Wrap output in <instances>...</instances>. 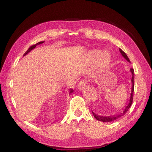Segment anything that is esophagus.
<instances>
[{
  "mask_svg": "<svg viewBox=\"0 0 152 152\" xmlns=\"http://www.w3.org/2000/svg\"><path fill=\"white\" fill-rule=\"evenodd\" d=\"M86 83H87V81L86 80L84 79L81 80L78 83V86H77V87H78V89L80 90H82L83 89L84 87L86 86Z\"/></svg>",
  "mask_w": 152,
  "mask_h": 152,
  "instance_id": "obj_1",
  "label": "esophagus"
}]
</instances>
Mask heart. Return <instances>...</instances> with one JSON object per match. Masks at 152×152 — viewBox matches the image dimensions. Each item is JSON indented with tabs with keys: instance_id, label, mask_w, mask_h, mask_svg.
I'll return each mask as SVG.
<instances>
[{
	"instance_id": "b5f03b06",
	"label": "heart",
	"mask_w": 152,
	"mask_h": 152,
	"mask_svg": "<svg viewBox=\"0 0 152 152\" xmlns=\"http://www.w3.org/2000/svg\"><path fill=\"white\" fill-rule=\"evenodd\" d=\"M100 53V51L98 50L91 51L89 54V58L90 60L92 61H96L98 59V70L99 71H103L105 69L107 68V66L109 65V63L111 62V56L110 53L107 51H105L101 53V54L99 56ZM99 57H98V56Z\"/></svg>"
}]
</instances>
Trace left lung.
Wrapping results in <instances>:
<instances>
[{"label": "left lung", "instance_id": "1", "mask_svg": "<svg viewBox=\"0 0 152 152\" xmlns=\"http://www.w3.org/2000/svg\"><path fill=\"white\" fill-rule=\"evenodd\" d=\"M120 52H121V54L122 55L123 57H124L127 61H128L129 62L130 61L129 59V58L128 57V56L126 55V53L123 51L122 50H121V48H120ZM130 70H131V72L132 73V93H131V96H130V99H129V102L128 105H126V108L124 109V110L123 111L122 113H121L119 114H117L116 115H114V116H98V115H96V114H94L93 112V114L94 116V118H96V120H98V121H101V122H112V121H115V120L118 119L119 118H121V116H124L127 112H128V111L129 110V107H131V105L132 104V102H133V92H134V77H135V76H134V70L133 69L131 68V69H130Z\"/></svg>", "mask_w": 152, "mask_h": 152}]
</instances>
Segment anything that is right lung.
I'll return each instance as SVG.
<instances>
[{"instance_id": "obj_1", "label": "right lung", "mask_w": 152, "mask_h": 152, "mask_svg": "<svg viewBox=\"0 0 152 152\" xmlns=\"http://www.w3.org/2000/svg\"><path fill=\"white\" fill-rule=\"evenodd\" d=\"M44 43V41H41V42H39V43H36V44H35V45H31V46H30V48L28 49L27 50V51L24 53V56H25L26 54H27L28 52H29L30 51H31V50H32V49H34L35 47H36V46L37 45H40V44H41V43ZM72 91H73V90L71 89H70V93H72Z\"/></svg>"}]
</instances>
